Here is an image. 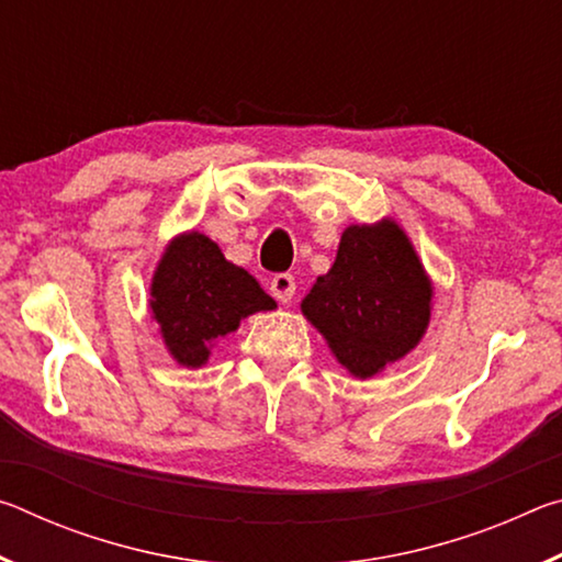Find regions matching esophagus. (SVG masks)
<instances>
[{
	"mask_svg": "<svg viewBox=\"0 0 562 562\" xmlns=\"http://www.w3.org/2000/svg\"><path fill=\"white\" fill-rule=\"evenodd\" d=\"M270 292H272L274 300L288 304L292 300V294H294V278H292V274L290 272L274 274V278L270 280Z\"/></svg>",
	"mask_w": 562,
	"mask_h": 562,
	"instance_id": "1",
	"label": "esophagus"
}]
</instances>
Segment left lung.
Wrapping results in <instances>:
<instances>
[{"instance_id":"1","label":"left lung","mask_w":562,"mask_h":562,"mask_svg":"<svg viewBox=\"0 0 562 562\" xmlns=\"http://www.w3.org/2000/svg\"><path fill=\"white\" fill-rule=\"evenodd\" d=\"M431 288L408 237L392 221L351 225L337 260L317 278L302 312L341 367L374 376L422 339L431 315Z\"/></svg>"}]
</instances>
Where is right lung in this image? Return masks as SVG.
Here are the masks:
<instances>
[{
	"label": "right lung",
	"instance_id": "add662e5",
	"mask_svg": "<svg viewBox=\"0 0 562 562\" xmlns=\"http://www.w3.org/2000/svg\"><path fill=\"white\" fill-rule=\"evenodd\" d=\"M150 297L170 355L186 367H201L211 355L207 345L235 331L243 317L274 307L258 280L227 262L221 247L201 233L170 243Z\"/></svg>",
	"mask_w": 562,
	"mask_h": 562
}]
</instances>
